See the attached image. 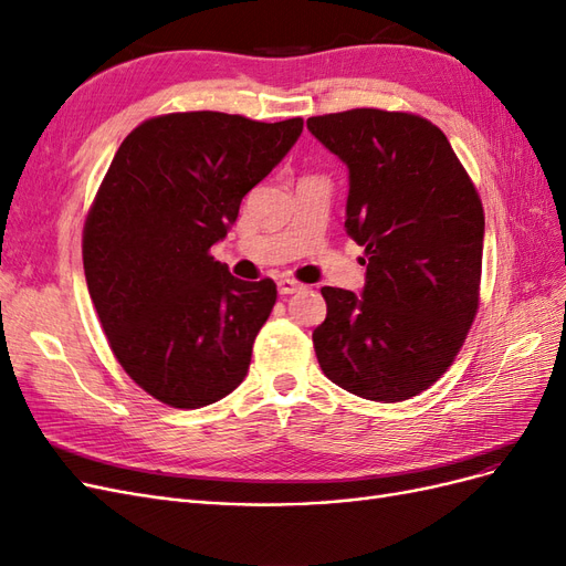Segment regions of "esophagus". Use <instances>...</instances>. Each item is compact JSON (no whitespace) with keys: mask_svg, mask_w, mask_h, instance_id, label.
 Instances as JSON below:
<instances>
[{"mask_svg":"<svg viewBox=\"0 0 566 566\" xmlns=\"http://www.w3.org/2000/svg\"><path fill=\"white\" fill-rule=\"evenodd\" d=\"M276 285H279L281 295H293V293H297V290H302V283H297L293 279H281Z\"/></svg>","mask_w":566,"mask_h":566,"instance_id":"esophagus-1","label":"esophagus"}]
</instances>
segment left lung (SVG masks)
Segmentation results:
<instances>
[{
    "label": "left lung",
    "instance_id": "obj_1",
    "mask_svg": "<svg viewBox=\"0 0 566 566\" xmlns=\"http://www.w3.org/2000/svg\"><path fill=\"white\" fill-rule=\"evenodd\" d=\"M347 165V235L366 248L361 295L321 287L325 378L406 401L447 370L476 314L484 210L447 136L424 117L356 108L306 119Z\"/></svg>",
    "mask_w": 566,
    "mask_h": 566
}]
</instances>
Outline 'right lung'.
Listing matches in <instances>:
<instances>
[{"label": "right lung", "mask_w": 566, "mask_h": 566, "mask_svg": "<svg viewBox=\"0 0 566 566\" xmlns=\"http://www.w3.org/2000/svg\"><path fill=\"white\" fill-rule=\"evenodd\" d=\"M302 127L172 113L119 144L84 227V279L119 366L158 401L200 408L245 380L276 283L231 276L210 248Z\"/></svg>", "instance_id": "1"}]
</instances>
